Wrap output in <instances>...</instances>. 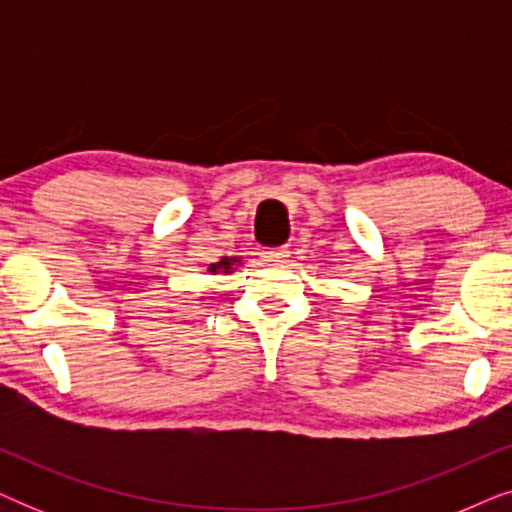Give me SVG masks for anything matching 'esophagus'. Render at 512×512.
Wrapping results in <instances>:
<instances>
[{"label": "esophagus", "mask_w": 512, "mask_h": 512, "mask_svg": "<svg viewBox=\"0 0 512 512\" xmlns=\"http://www.w3.org/2000/svg\"><path fill=\"white\" fill-rule=\"evenodd\" d=\"M286 256H289V249L286 247H275V249L265 251V258H268V261H275V263L286 261Z\"/></svg>", "instance_id": "34e87169"}]
</instances>
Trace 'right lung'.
I'll list each match as a JSON object with an SVG mask.
<instances>
[{
    "label": "right lung",
    "mask_w": 512,
    "mask_h": 512,
    "mask_svg": "<svg viewBox=\"0 0 512 512\" xmlns=\"http://www.w3.org/2000/svg\"><path fill=\"white\" fill-rule=\"evenodd\" d=\"M237 263V258H228V256H223L219 263H212L209 265V272H212V275H216V272H230L233 270V265Z\"/></svg>",
    "instance_id": "obj_1"
}]
</instances>
